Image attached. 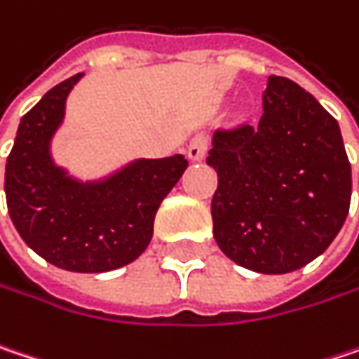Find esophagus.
<instances>
[{
  "instance_id": "1",
  "label": "esophagus",
  "mask_w": 359,
  "mask_h": 359,
  "mask_svg": "<svg viewBox=\"0 0 359 359\" xmlns=\"http://www.w3.org/2000/svg\"><path fill=\"white\" fill-rule=\"evenodd\" d=\"M210 147V140L205 135H195L189 144V158L191 160H201Z\"/></svg>"
}]
</instances>
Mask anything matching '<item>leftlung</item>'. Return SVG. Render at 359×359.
<instances>
[{
    "label": "left lung",
    "instance_id": "obj_1",
    "mask_svg": "<svg viewBox=\"0 0 359 359\" xmlns=\"http://www.w3.org/2000/svg\"><path fill=\"white\" fill-rule=\"evenodd\" d=\"M208 164L215 243L250 271L279 276L323 255L351 201L337 121L287 78L269 76L257 127H219Z\"/></svg>",
    "mask_w": 359,
    "mask_h": 359
}]
</instances>
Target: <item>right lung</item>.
<instances>
[{"instance_id": "right-lung-1", "label": "right lung", "mask_w": 359, "mask_h": 359, "mask_svg": "<svg viewBox=\"0 0 359 359\" xmlns=\"http://www.w3.org/2000/svg\"><path fill=\"white\" fill-rule=\"evenodd\" d=\"M80 76L50 88L22 116L6 164V199L18 234L36 255L67 271L104 273L146 250L156 212L189 160H137L92 184L67 179L50 162L49 140Z\"/></svg>"}]
</instances>
